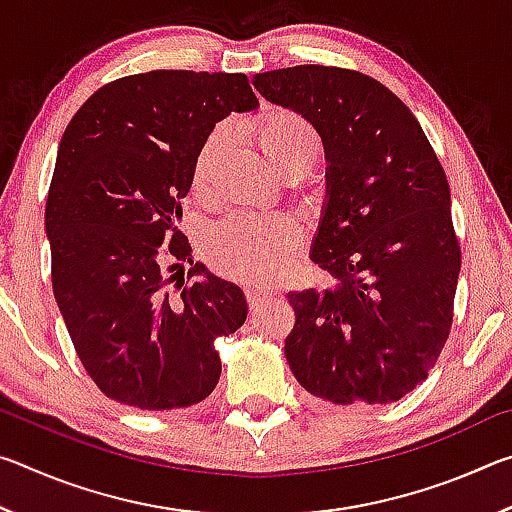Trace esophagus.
I'll use <instances>...</instances> for the list:
<instances>
[{"mask_svg": "<svg viewBox=\"0 0 512 512\" xmlns=\"http://www.w3.org/2000/svg\"><path fill=\"white\" fill-rule=\"evenodd\" d=\"M271 298V293H268L266 289H259V287H250L248 291H246V300H248V305H250V309H257L259 305H264V302Z\"/></svg>", "mask_w": 512, "mask_h": 512, "instance_id": "1", "label": "esophagus"}]
</instances>
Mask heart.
Segmentation results:
<instances>
[{
  "instance_id": "heart-1",
  "label": "heart",
  "mask_w": 512,
  "mask_h": 512,
  "mask_svg": "<svg viewBox=\"0 0 512 512\" xmlns=\"http://www.w3.org/2000/svg\"><path fill=\"white\" fill-rule=\"evenodd\" d=\"M259 151L282 173H305L320 155V135L307 117L287 108H266L250 124ZM225 149V133L216 128L196 153L192 187L198 196L212 189L216 169ZM300 230L296 221L282 214L235 212L225 216L207 237V257L223 273L248 282H268L280 271L284 259L298 246Z\"/></svg>"
}]
</instances>
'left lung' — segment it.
<instances>
[{"instance_id": "left-lung-1", "label": "left lung", "mask_w": 512, "mask_h": 512, "mask_svg": "<svg viewBox=\"0 0 512 512\" xmlns=\"http://www.w3.org/2000/svg\"><path fill=\"white\" fill-rule=\"evenodd\" d=\"M253 83L314 124L327 162L309 257L336 282L289 291L293 377L332 404L402 400L452 327L461 246L443 164L413 112L366 74L298 65Z\"/></svg>"}]
</instances>
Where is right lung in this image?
Returning <instances> with one entry per match:
<instances>
[{"label":"right lung","mask_w":512,"mask_h":512,"mask_svg":"<svg viewBox=\"0 0 512 512\" xmlns=\"http://www.w3.org/2000/svg\"><path fill=\"white\" fill-rule=\"evenodd\" d=\"M257 106L246 74L155 69L103 85L65 128L45 210L51 282L110 400L185 409L219 384L214 343L246 323L248 305L194 262L176 223L216 121ZM185 261L190 273L174 274Z\"/></svg>","instance_id":"add662e5"}]
</instances>
